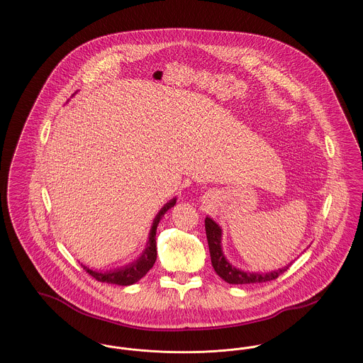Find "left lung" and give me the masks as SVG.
Instances as JSON below:
<instances>
[{"instance_id": "8db88e82", "label": "left lung", "mask_w": 363, "mask_h": 363, "mask_svg": "<svg viewBox=\"0 0 363 363\" xmlns=\"http://www.w3.org/2000/svg\"><path fill=\"white\" fill-rule=\"evenodd\" d=\"M206 233H207L208 247L211 253V261L215 272L230 284H256L275 280L280 277L284 269L269 272V274H249L234 268L222 253V230L211 218L206 219Z\"/></svg>"}]
</instances>
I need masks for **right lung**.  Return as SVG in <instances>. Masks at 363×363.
Instances as JSON below:
<instances>
[{
  "label": "right lung",
  "mask_w": 363,
  "mask_h": 363,
  "mask_svg": "<svg viewBox=\"0 0 363 363\" xmlns=\"http://www.w3.org/2000/svg\"><path fill=\"white\" fill-rule=\"evenodd\" d=\"M175 199H173L170 203H167L164 207L160 209V212L157 213V216L154 220V225L150 233V241L147 245L145 252L143 253V256L133 264L126 265L125 268L121 269H116V271H110V272H96L92 271L89 268H86L83 265V268L86 269L91 277H94L98 281H104V283H110V284H118V286H129L138 281L143 277H145V274L154 267L156 261V227L159 225L160 219L164 216V213L175 206Z\"/></svg>",
  "instance_id": "1"
}]
</instances>
